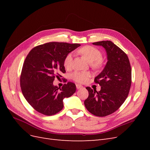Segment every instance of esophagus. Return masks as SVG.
I'll return each mask as SVG.
<instances>
[{"label": "esophagus", "instance_id": "obj_1", "mask_svg": "<svg viewBox=\"0 0 150 150\" xmlns=\"http://www.w3.org/2000/svg\"><path fill=\"white\" fill-rule=\"evenodd\" d=\"M83 87L81 85H80V84H76V88L78 89H81V88H83Z\"/></svg>", "mask_w": 150, "mask_h": 150}]
</instances>
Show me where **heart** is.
I'll return each instance as SVG.
<instances>
[{"instance_id":"b5f03b06","label":"heart","mask_w":150,"mask_h":150,"mask_svg":"<svg viewBox=\"0 0 150 150\" xmlns=\"http://www.w3.org/2000/svg\"><path fill=\"white\" fill-rule=\"evenodd\" d=\"M78 52L91 63L93 67L98 69L102 66L103 63L102 52L98 48L91 46H86L81 47ZM72 54L69 53L64 58V66L66 69H69L72 66ZM89 76L90 74L88 72L75 71L72 74L71 78L77 83H84L88 81Z\"/></svg>"}]
</instances>
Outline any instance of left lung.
<instances>
[{"label":"left lung","mask_w":150,"mask_h":150,"mask_svg":"<svg viewBox=\"0 0 150 150\" xmlns=\"http://www.w3.org/2000/svg\"><path fill=\"white\" fill-rule=\"evenodd\" d=\"M93 44L105 49L108 61L94 79V82L101 86V90L98 92L86 88L89 96L84 101V105L91 114L103 117L118 110L128 97L131 84V68L125 52L110 40Z\"/></svg>","instance_id":"8db88e82"}]
</instances>
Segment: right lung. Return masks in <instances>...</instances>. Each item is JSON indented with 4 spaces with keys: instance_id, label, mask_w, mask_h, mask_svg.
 <instances>
[{
    "instance_id": "1",
    "label": "right lung",
    "mask_w": 150,
    "mask_h": 150,
    "mask_svg": "<svg viewBox=\"0 0 150 150\" xmlns=\"http://www.w3.org/2000/svg\"><path fill=\"white\" fill-rule=\"evenodd\" d=\"M79 44L52 42L34 47L27 56L22 66L21 87L30 105L40 113L51 116L61 111L63 99L69 98L76 90L71 82L62 88L54 86L55 78L65 73L64 60Z\"/></svg>"
}]
</instances>
